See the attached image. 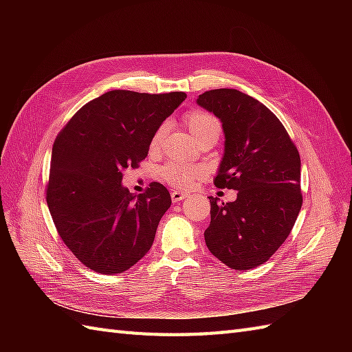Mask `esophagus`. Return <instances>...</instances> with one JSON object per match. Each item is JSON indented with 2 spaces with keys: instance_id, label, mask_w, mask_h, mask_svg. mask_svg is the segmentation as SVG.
Returning a JSON list of instances; mask_svg holds the SVG:
<instances>
[{
  "instance_id": "34e87169",
  "label": "esophagus",
  "mask_w": 352,
  "mask_h": 352,
  "mask_svg": "<svg viewBox=\"0 0 352 352\" xmlns=\"http://www.w3.org/2000/svg\"><path fill=\"white\" fill-rule=\"evenodd\" d=\"M185 198H188V194L182 192V190H173V192H172V201L173 202H179V201H182Z\"/></svg>"
}]
</instances>
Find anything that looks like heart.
<instances>
[{"mask_svg": "<svg viewBox=\"0 0 352 352\" xmlns=\"http://www.w3.org/2000/svg\"><path fill=\"white\" fill-rule=\"evenodd\" d=\"M188 131L190 132L197 142L206 140V138H219L221 132V126L214 116H211L204 111H190L184 119ZM167 133V124L158 126V129L154 132L150 141V151L158 153L163 145L164 136ZM204 176V170L198 166H188L182 163H168L166 164L160 177L163 182L172 185L177 189H189L192 188L199 179Z\"/></svg>", "mask_w": 352, "mask_h": 352, "instance_id": "obj_1", "label": "heart"}]
</instances>
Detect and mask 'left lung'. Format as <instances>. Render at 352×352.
<instances>
[{"label": "left lung", "mask_w": 352, "mask_h": 352, "mask_svg": "<svg viewBox=\"0 0 352 352\" xmlns=\"http://www.w3.org/2000/svg\"><path fill=\"white\" fill-rule=\"evenodd\" d=\"M197 104L219 117L225 154L214 185L235 189L233 202L210 198L207 248L228 267H258L289 236L302 206L301 160L280 120L236 89H211Z\"/></svg>", "instance_id": "1"}]
</instances>
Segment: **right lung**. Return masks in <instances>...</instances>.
I'll return each mask as SVG.
<instances>
[{
	"instance_id": "1",
	"label": "right lung",
	"mask_w": 352,
	"mask_h": 352,
	"mask_svg": "<svg viewBox=\"0 0 352 352\" xmlns=\"http://www.w3.org/2000/svg\"><path fill=\"white\" fill-rule=\"evenodd\" d=\"M185 98V92L109 91L85 104L56 138L47 204L60 238L88 269L123 273L150 251L172 198L158 182L144 194L129 192L123 172L148 155L154 132Z\"/></svg>"
}]
</instances>
